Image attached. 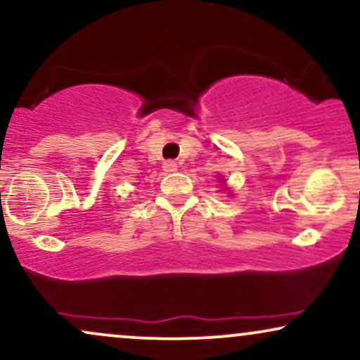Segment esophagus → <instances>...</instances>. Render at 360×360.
Masks as SVG:
<instances>
[{"instance_id":"obj_1","label":"esophagus","mask_w":360,"mask_h":360,"mask_svg":"<svg viewBox=\"0 0 360 360\" xmlns=\"http://www.w3.org/2000/svg\"><path fill=\"white\" fill-rule=\"evenodd\" d=\"M164 171H166V172H172V171H176V169H177V164L174 162V161H166V162H164Z\"/></svg>"}]
</instances>
